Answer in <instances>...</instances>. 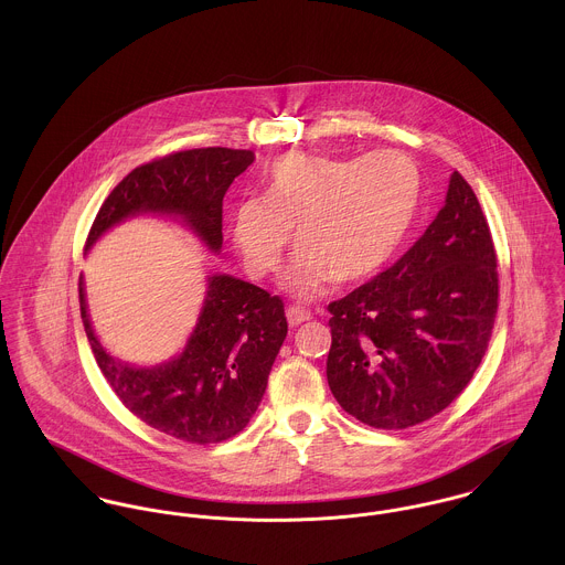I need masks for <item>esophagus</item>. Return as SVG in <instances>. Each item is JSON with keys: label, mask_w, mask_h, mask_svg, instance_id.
<instances>
[{"label": "esophagus", "mask_w": 565, "mask_h": 565, "mask_svg": "<svg viewBox=\"0 0 565 565\" xmlns=\"http://www.w3.org/2000/svg\"><path fill=\"white\" fill-rule=\"evenodd\" d=\"M311 320V311L305 309V307H298V305H291L287 307V322L291 326H298V323L307 322Z\"/></svg>", "instance_id": "1"}]
</instances>
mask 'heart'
Returning a JSON list of instances; mask_svg holds the SVG:
<instances>
[{
	"instance_id": "1",
	"label": "heart",
	"mask_w": 565,
	"mask_h": 565,
	"mask_svg": "<svg viewBox=\"0 0 565 565\" xmlns=\"http://www.w3.org/2000/svg\"><path fill=\"white\" fill-rule=\"evenodd\" d=\"M263 198L247 195L231 215L245 269L271 274L294 226L300 243L285 285L311 298L332 278L352 282L376 274L401 247L422 200L415 162L394 150L370 157L289 152L263 173Z\"/></svg>"
}]
</instances>
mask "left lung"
<instances>
[{
	"mask_svg": "<svg viewBox=\"0 0 565 565\" xmlns=\"http://www.w3.org/2000/svg\"><path fill=\"white\" fill-rule=\"evenodd\" d=\"M483 209L455 171L444 209L403 256L328 305L332 396L359 422L403 430L455 403L481 365L498 311Z\"/></svg>",
	"mask_w": 565,
	"mask_h": 565,
	"instance_id": "left-lung-1",
	"label": "left lung"
}]
</instances>
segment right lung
<instances>
[{
	"label": "right lung",
	"mask_w": 565,
	"mask_h": 565,
	"mask_svg": "<svg viewBox=\"0 0 565 565\" xmlns=\"http://www.w3.org/2000/svg\"><path fill=\"white\" fill-rule=\"evenodd\" d=\"M252 150H180L132 169L99 206L84 247L137 213H175L211 249L222 247V206ZM81 316L93 356L121 404L148 426L186 444H220L239 435L258 408L274 359L287 337L285 302L233 276H211L200 322L184 352L137 370L104 352Z\"/></svg>",
	"instance_id": "right-lung-1"
}]
</instances>
